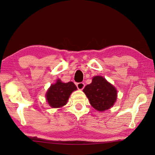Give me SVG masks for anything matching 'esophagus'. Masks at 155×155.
I'll return each instance as SVG.
<instances>
[{
  "label": "esophagus",
  "mask_w": 155,
  "mask_h": 155,
  "mask_svg": "<svg viewBox=\"0 0 155 155\" xmlns=\"http://www.w3.org/2000/svg\"><path fill=\"white\" fill-rule=\"evenodd\" d=\"M78 88L79 89V90H83V89L84 88V87H85V84H84V83H77L76 85Z\"/></svg>",
  "instance_id": "esophagus-1"
}]
</instances>
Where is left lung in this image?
Instances as JSON below:
<instances>
[{"label":"left lung","mask_w":155,"mask_h":155,"mask_svg":"<svg viewBox=\"0 0 155 155\" xmlns=\"http://www.w3.org/2000/svg\"><path fill=\"white\" fill-rule=\"evenodd\" d=\"M91 105L98 111L109 109L117 98L116 88L102 76H94L92 83L83 89Z\"/></svg>","instance_id":"1"}]
</instances>
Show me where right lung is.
<instances>
[{
	"label": "right lung",
	"instance_id": "obj_1",
	"mask_svg": "<svg viewBox=\"0 0 155 155\" xmlns=\"http://www.w3.org/2000/svg\"><path fill=\"white\" fill-rule=\"evenodd\" d=\"M76 90L77 87L73 82L62 83L59 79L55 84L50 86L46 92V100L51 107H61L66 105L70 94Z\"/></svg>",
	"mask_w": 155,
	"mask_h": 155
}]
</instances>
